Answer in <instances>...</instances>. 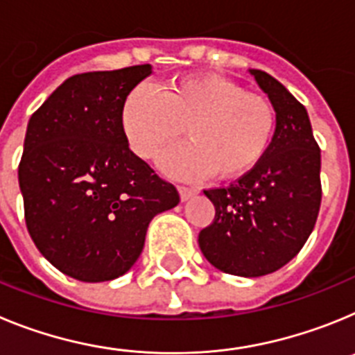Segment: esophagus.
<instances>
[{"label": "esophagus", "instance_id": "esophagus-1", "mask_svg": "<svg viewBox=\"0 0 355 355\" xmlns=\"http://www.w3.org/2000/svg\"><path fill=\"white\" fill-rule=\"evenodd\" d=\"M178 192H180V197L181 200H188L192 196H196V193H199V190L197 188H188V187H178Z\"/></svg>", "mask_w": 355, "mask_h": 355}]
</instances>
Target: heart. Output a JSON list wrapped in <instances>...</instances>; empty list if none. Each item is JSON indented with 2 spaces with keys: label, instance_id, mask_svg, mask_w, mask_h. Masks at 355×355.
I'll list each match as a JSON object with an SVG mask.
<instances>
[{
  "label": "heart",
  "instance_id": "1",
  "mask_svg": "<svg viewBox=\"0 0 355 355\" xmlns=\"http://www.w3.org/2000/svg\"><path fill=\"white\" fill-rule=\"evenodd\" d=\"M124 139L135 155L153 159L168 149L159 167L175 180H234L252 171L270 149L277 128L275 108L265 96L215 74L174 78L156 92L147 85L131 90L121 110Z\"/></svg>",
  "mask_w": 355,
  "mask_h": 355
}]
</instances>
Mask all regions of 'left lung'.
I'll return each instance as SVG.
<instances>
[{
    "mask_svg": "<svg viewBox=\"0 0 355 355\" xmlns=\"http://www.w3.org/2000/svg\"><path fill=\"white\" fill-rule=\"evenodd\" d=\"M277 115L265 158L227 188L205 190L215 218L199 247L215 268L240 277L279 270L299 254L322 200L320 147L306 108L266 72L250 69Z\"/></svg>",
    "mask_w": 355,
    "mask_h": 355,
    "instance_id": "obj_1",
    "label": "left lung"
}]
</instances>
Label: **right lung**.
I'll list each match as a JSON object with an SVG mask.
<instances>
[{
	"label": "right lung",
	"mask_w": 355,
	"mask_h": 355,
	"mask_svg": "<svg viewBox=\"0 0 355 355\" xmlns=\"http://www.w3.org/2000/svg\"><path fill=\"white\" fill-rule=\"evenodd\" d=\"M153 65L83 72L31 115L19 188L31 240L62 274L103 283L126 274L147 227L180 193L128 146L121 110Z\"/></svg>",
	"instance_id": "obj_1"
}]
</instances>
